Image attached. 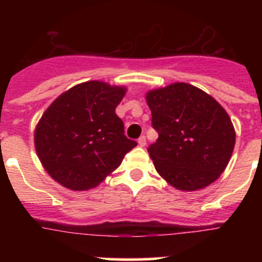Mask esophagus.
Here are the masks:
<instances>
[{
	"mask_svg": "<svg viewBox=\"0 0 262 262\" xmlns=\"http://www.w3.org/2000/svg\"><path fill=\"white\" fill-rule=\"evenodd\" d=\"M138 144L141 147H144L147 144V139H146V137L144 136H142V137H139V139H138Z\"/></svg>",
	"mask_w": 262,
	"mask_h": 262,
	"instance_id": "esophagus-1",
	"label": "esophagus"
}]
</instances>
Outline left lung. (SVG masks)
Returning a JSON list of instances; mask_svg holds the SVG:
<instances>
[{"label":"left lung","instance_id":"8db88e82","mask_svg":"<svg viewBox=\"0 0 262 262\" xmlns=\"http://www.w3.org/2000/svg\"><path fill=\"white\" fill-rule=\"evenodd\" d=\"M157 141L148 147L157 172L184 191L221 176L236 142L226 110L204 91L179 82L147 94Z\"/></svg>","mask_w":262,"mask_h":262}]
</instances>
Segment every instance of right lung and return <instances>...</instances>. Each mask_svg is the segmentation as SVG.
Returning <instances> with one entry per match:
<instances>
[{"instance_id": "right-lung-1", "label": "right lung", "mask_w": 262, "mask_h": 262, "mask_svg": "<svg viewBox=\"0 0 262 262\" xmlns=\"http://www.w3.org/2000/svg\"><path fill=\"white\" fill-rule=\"evenodd\" d=\"M123 87L90 81L60 95L35 129V148L47 172L71 190L97 186L137 146L115 113Z\"/></svg>"}]
</instances>
